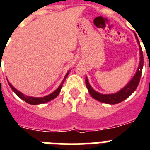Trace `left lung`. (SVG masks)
<instances>
[{
  "label": "left lung",
  "mask_w": 150,
  "mask_h": 150,
  "mask_svg": "<svg viewBox=\"0 0 150 150\" xmlns=\"http://www.w3.org/2000/svg\"><path fill=\"white\" fill-rule=\"evenodd\" d=\"M135 37L137 39V42L139 45V54H140V61L138 67V69L135 72V75L133 76L130 82H128V85L124 87L123 89H121L120 91H118L116 93L113 94H102L98 92L95 91L91 86L89 85V82L88 81L87 77H86V85L87 89L89 91V94L95 100H98L100 102L104 103H108V104H116L118 103L122 102L123 100L127 99L128 96L135 92V90L137 88L138 85L139 83L140 78L142 75V67H143V54H142V50L140 46V43L137 36L135 35Z\"/></svg>",
  "instance_id": "8db88e82"
}]
</instances>
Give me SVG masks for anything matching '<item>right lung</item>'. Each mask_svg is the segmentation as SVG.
I'll list each match as a JSON object with an SVG mask.
<instances>
[{
  "label": "right lung",
  "mask_w": 150,
  "mask_h": 150,
  "mask_svg": "<svg viewBox=\"0 0 150 150\" xmlns=\"http://www.w3.org/2000/svg\"><path fill=\"white\" fill-rule=\"evenodd\" d=\"M68 74H69V71H68V72L66 74L65 77H64V80L62 81V82H61V84L59 86L58 88H57V89L55 91L53 92V93H50V95H48V96H43V97H32V96H25V95H24L23 93H22L21 92H19L18 90H17V89H15V88H14V87L12 86V85L10 84V82H8V84H9V86H10L11 89H12L13 91L15 92V94H16V95H17V96H18L19 98H21L22 100H23L24 101H25L27 103H29V104H32V105L42 104V103H47V102H49V101H50V100H54V98H56L57 96H58V94L60 93V92H61V88H62V86H63L64 82V80H65V79L68 75Z\"/></svg>",
  "instance_id": "1"
}]
</instances>
